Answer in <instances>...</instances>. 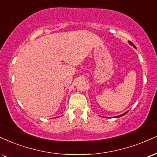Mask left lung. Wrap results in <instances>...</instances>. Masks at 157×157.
<instances>
[{
    "mask_svg": "<svg viewBox=\"0 0 157 157\" xmlns=\"http://www.w3.org/2000/svg\"><path fill=\"white\" fill-rule=\"evenodd\" d=\"M129 44H131L132 45V46H133L134 47V48H135V45H134L133 44H132V43L131 42V41H129ZM128 113V111H126V112H125V113H123V114H121V115H120V116H116V118H119V117H121V116H124V115H125V114H126V113Z\"/></svg>",
    "mask_w": 157,
    "mask_h": 157,
    "instance_id": "left-lung-1",
    "label": "left lung"
}]
</instances>
